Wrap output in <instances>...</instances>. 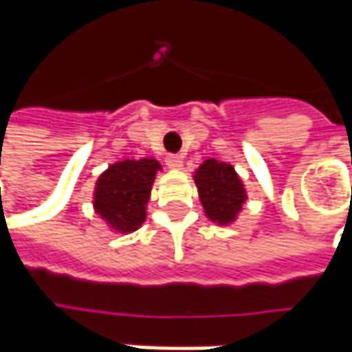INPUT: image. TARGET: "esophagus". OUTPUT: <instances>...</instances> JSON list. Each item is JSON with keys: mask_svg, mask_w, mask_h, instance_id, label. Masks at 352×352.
<instances>
[{"mask_svg": "<svg viewBox=\"0 0 352 352\" xmlns=\"http://www.w3.org/2000/svg\"><path fill=\"white\" fill-rule=\"evenodd\" d=\"M164 162H166V166L168 168H182V156L180 155H168L164 158Z\"/></svg>", "mask_w": 352, "mask_h": 352, "instance_id": "obj_1", "label": "esophagus"}]
</instances>
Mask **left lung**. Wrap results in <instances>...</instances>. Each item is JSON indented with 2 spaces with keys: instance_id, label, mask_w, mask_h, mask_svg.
<instances>
[{
  "instance_id": "left-lung-1",
  "label": "left lung",
  "mask_w": 352,
  "mask_h": 352,
  "mask_svg": "<svg viewBox=\"0 0 352 352\" xmlns=\"http://www.w3.org/2000/svg\"><path fill=\"white\" fill-rule=\"evenodd\" d=\"M199 201L206 215L219 225H229L236 219L245 201L247 190L235 168L215 158L204 160L194 174Z\"/></svg>"
}]
</instances>
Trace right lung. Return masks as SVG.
<instances>
[{"label":"right lung","instance_id":"obj_1","mask_svg":"<svg viewBox=\"0 0 352 352\" xmlns=\"http://www.w3.org/2000/svg\"><path fill=\"white\" fill-rule=\"evenodd\" d=\"M162 170L155 158L119 160L96 182L94 210L117 233H133L146 219L156 172Z\"/></svg>","mask_w":352,"mask_h":352}]
</instances>
